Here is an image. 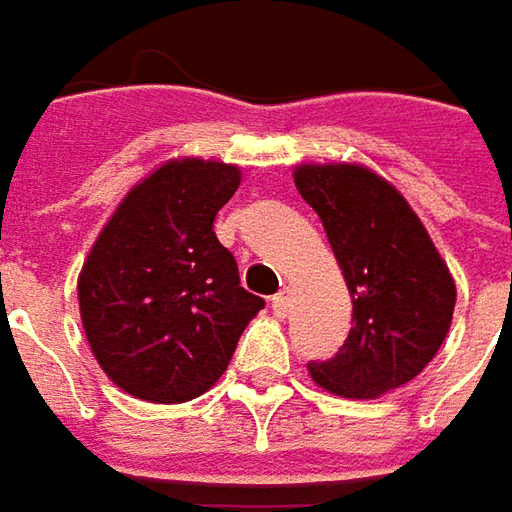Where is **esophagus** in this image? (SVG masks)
<instances>
[{"label":"esophagus","mask_w":512,"mask_h":512,"mask_svg":"<svg viewBox=\"0 0 512 512\" xmlns=\"http://www.w3.org/2000/svg\"><path fill=\"white\" fill-rule=\"evenodd\" d=\"M289 306H292V292H289V289H280L278 295L272 298V309H275L278 315H286Z\"/></svg>","instance_id":"1"}]
</instances>
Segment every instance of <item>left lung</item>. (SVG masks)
I'll list each match as a JSON object with an SVG mask.
<instances>
[{
	"label": "left lung",
	"mask_w": 512,
	"mask_h": 512,
	"mask_svg": "<svg viewBox=\"0 0 512 512\" xmlns=\"http://www.w3.org/2000/svg\"><path fill=\"white\" fill-rule=\"evenodd\" d=\"M300 197L321 217L352 295V329L341 352L312 361L309 375L344 398H378L404 387L444 344L456 280L404 200L358 163H303Z\"/></svg>",
	"instance_id": "1"
}]
</instances>
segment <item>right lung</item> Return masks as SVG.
<instances>
[{
  "label": "right lung",
  "instance_id": "obj_1",
  "mask_svg": "<svg viewBox=\"0 0 512 512\" xmlns=\"http://www.w3.org/2000/svg\"><path fill=\"white\" fill-rule=\"evenodd\" d=\"M237 186V166L168 160L125 194L85 257L82 329L102 372L128 395L151 404L203 395L263 309L214 234Z\"/></svg>",
  "mask_w": 512,
  "mask_h": 512
}]
</instances>
